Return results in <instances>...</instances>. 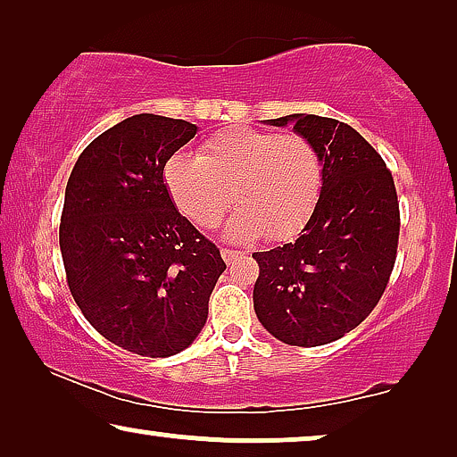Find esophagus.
<instances>
[{
	"label": "esophagus",
	"mask_w": 457,
	"mask_h": 457,
	"mask_svg": "<svg viewBox=\"0 0 457 457\" xmlns=\"http://www.w3.org/2000/svg\"><path fill=\"white\" fill-rule=\"evenodd\" d=\"M222 258H224V262H237V260H241V258H245V253L243 252H237V249H228V247H222Z\"/></svg>",
	"instance_id": "1"
}]
</instances>
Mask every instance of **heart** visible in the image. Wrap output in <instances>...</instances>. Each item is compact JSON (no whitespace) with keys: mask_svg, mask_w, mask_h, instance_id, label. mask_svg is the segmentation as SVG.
<instances>
[{"mask_svg":"<svg viewBox=\"0 0 457 457\" xmlns=\"http://www.w3.org/2000/svg\"><path fill=\"white\" fill-rule=\"evenodd\" d=\"M164 183L174 205L199 228H214L230 204V239L287 241L302 233L322 195V158L308 137L252 127L220 130L199 155L166 162Z\"/></svg>","mask_w":457,"mask_h":457,"instance_id":"obj_1","label":"heart"}]
</instances>
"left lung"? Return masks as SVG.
<instances>
[{
	"label": "left lung",
	"instance_id": "1",
	"mask_svg": "<svg viewBox=\"0 0 457 457\" xmlns=\"http://www.w3.org/2000/svg\"><path fill=\"white\" fill-rule=\"evenodd\" d=\"M287 122L320 154L322 195L295 241L253 253V310L278 341L316 347L341 339L377 308L395 266L402 220L393 174L358 130L314 114L270 120Z\"/></svg>",
	"mask_w": 457,
	"mask_h": 457
}]
</instances>
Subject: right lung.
I'll return each instance as SVG.
<instances>
[{"label":"right lung","instance_id":"add662e5","mask_svg":"<svg viewBox=\"0 0 457 457\" xmlns=\"http://www.w3.org/2000/svg\"><path fill=\"white\" fill-rule=\"evenodd\" d=\"M197 133L177 118L135 114L96 137L66 185L60 249L74 302L127 352L168 358L208 320L220 249L174 208L164 166Z\"/></svg>","mask_w":457,"mask_h":457}]
</instances>
